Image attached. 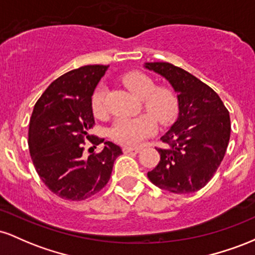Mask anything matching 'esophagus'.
Returning <instances> with one entry per match:
<instances>
[{"label":"esophagus","instance_id":"1","mask_svg":"<svg viewBox=\"0 0 255 255\" xmlns=\"http://www.w3.org/2000/svg\"><path fill=\"white\" fill-rule=\"evenodd\" d=\"M122 151H124V153H137V152L140 151L139 147H128V146H125L124 148H122Z\"/></svg>","mask_w":255,"mask_h":255}]
</instances>
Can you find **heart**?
Masks as SVG:
<instances>
[{
    "mask_svg": "<svg viewBox=\"0 0 255 255\" xmlns=\"http://www.w3.org/2000/svg\"><path fill=\"white\" fill-rule=\"evenodd\" d=\"M122 83L137 98L142 99V107L151 115L144 114L136 118H119L110 128V137L121 145L136 146L156 131V120L160 125L174 121L178 113V98L171 87L164 85L157 86L154 79L144 72L126 73ZM91 108L96 118H107V87L104 85H99L93 91Z\"/></svg>",
    "mask_w": 255,
    "mask_h": 255,
    "instance_id": "obj_1",
    "label": "heart"
}]
</instances>
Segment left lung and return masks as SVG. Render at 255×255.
Segmentation results:
<instances>
[{"label": "left lung", "mask_w": 255, "mask_h": 255, "mask_svg": "<svg viewBox=\"0 0 255 255\" xmlns=\"http://www.w3.org/2000/svg\"><path fill=\"white\" fill-rule=\"evenodd\" d=\"M145 67L164 77L178 98V119L156 147L160 159L147 177L154 186L176 194L205 187L223 160L230 139V116L217 93L191 73L169 62Z\"/></svg>", "instance_id": "obj_1"}]
</instances>
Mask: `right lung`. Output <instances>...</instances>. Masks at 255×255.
<instances>
[{
	"label": "right lung",
	"instance_id": "1",
	"mask_svg": "<svg viewBox=\"0 0 255 255\" xmlns=\"http://www.w3.org/2000/svg\"><path fill=\"white\" fill-rule=\"evenodd\" d=\"M107 68L90 64L61 75L33 108L28 128L32 162L44 184L67 200H85L103 189L122 154L111 141L101 152L83 154L86 139L93 145L104 141L89 131L95 126L91 97Z\"/></svg>",
	"mask_w": 255,
	"mask_h": 255
}]
</instances>
